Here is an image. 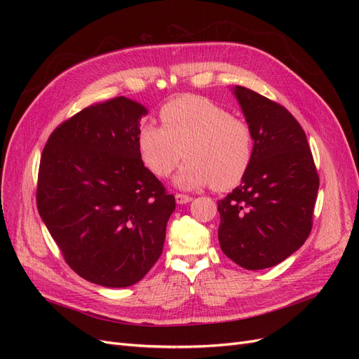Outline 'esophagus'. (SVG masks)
Instances as JSON below:
<instances>
[{
    "instance_id": "1",
    "label": "esophagus",
    "mask_w": 359,
    "mask_h": 359,
    "mask_svg": "<svg viewBox=\"0 0 359 359\" xmlns=\"http://www.w3.org/2000/svg\"><path fill=\"white\" fill-rule=\"evenodd\" d=\"M191 196H189V194H181V193H177L175 194V201H177V203H180V205H182V203H189V202H191Z\"/></svg>"
}]
</instances>
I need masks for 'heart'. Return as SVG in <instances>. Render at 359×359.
I'll return each mask as SVG.
<instances>
[{
	"instance_id": "obj_1",
	"label": "heart",
	"mask_w": 359,
	"mask_h": 359,
	"mask_svg": "<svg viewBox=\"0 0 359 359\" xmlns=\"http://www.w3.org/2000/svg\"><path fill=\"white\" fill-rule=\"evenodd\" d=\"M163 127L145 123L137 135V151L147 169L166 178L184 157L173 184L193 190L212 184L229 190L247 175L255 156L250 126L217 103L199 95H182L160 109Z\"/></svg>"
}]
</instances>
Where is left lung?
I'll return each mask as SVG.
<instances>
[{
  "mask_svg": "<svg viewBox=\"0 0 359 359\" xmlns=\"http://www.w3.org/2000/svg\"><path fill=\"white\" fill-rule=\"evenodd\" d=\"M255 137L252 166L219 201L222 252L245 269L283 262L311 231L319 177L306 133L283 106L233 86Z\"/></svg>",
  "mask_w": 359,
  "mask_h": 359,
  "instance_id": "8db88e82",
  "label": "left lung"
}]
</instances>
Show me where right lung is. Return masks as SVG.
<instances>
[{"instance_id":"1","label":"right lung","mask_w":359,"mask_h":359,"mask_svg":"<svg viewBox=\"0 0 359 359\" xmlns=\"http://www.w3.org/2000/svg\"><path fill=\"white\" fill-rule=\"evenodd\" d=\"M148 109L127 97L95 103L58 126L43 149L37 210L69 266L127 287L157 262L175 198L140 160Z\"/></svg>"}]
</instances>
